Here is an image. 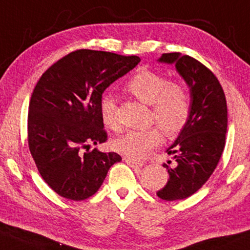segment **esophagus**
<instances>
[{"label": "esophagus", "mask_w": 250, "mask_h": 250, "mask_svg": "<svg viewBox=\"0 0 250 250\" xmlns=\"http://www.w3.org/2000/svg\"><path fill=\"white\" fill-rule=\"evenodd\" d=\"M125 162L129 165V167H133V169H141V167H143L142 163H138V162H135L130 158H125Z\"/></svg>", "instance_id": "obj_1"}]
</instances>
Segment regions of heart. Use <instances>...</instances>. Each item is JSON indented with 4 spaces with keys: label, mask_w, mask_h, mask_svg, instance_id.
I'll return each instance as SVG.
<instances>
[{
    "label": "heart",
    "mask_w": 250,
    "mask_h": 250,
    "mask_svg": "<svg viewBox=\"0 0 250 250\" xmlns=\"http://www.w3.org/2000/svg\"><path fill=\"white\" fill-rule=\"evenodd\" d=\"M127 91L144 104L151 106V117L169 137L176 136L185 127L190 116L188 92L180 83H170L162 74L149 70L137 72L125 86ZM100 116L108 129L117 130V101L112 94L102 95ZM162 142V133L152 127L146 130H131L113 142V148L133 161H142Z\"/></svg>",
    "instance_id": "obj_1"
}]
</instances>
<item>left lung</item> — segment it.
Here are the masks:
<instances>
[{
  "instance_id": "1",
  "label": "left lung",
  "mask_w": 250,
  "mask_h": 250,
  "mask_svg": "<svg viewBox=\"0 0 250 250\" xmlns=\"http://www.w3.org/2000/svg\"><path fill=\"white\" fill-rule=\"evenodd\" d=\"M158 62L174 64L190 88V116L167 149L174 163L163 164L169 180L157 192L161 199L173 201L195 193L215 170L225 148L227 104L219 80L197 59L173 52L163 53Z\"/></svg>"
}]
</instances>
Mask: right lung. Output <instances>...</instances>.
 I'll return each instance as SVG.
<instances>
[{
    "label": "right lung",
    "instance_id": "obj_1",
    "mask_svg": "<svg viewBox=\"0 0 250 250\" xmlns=\"http://www.w3.org/2000/svg\"><path fill=\"white\" fill-rule=\"evenodd\" d=\"M141 62L94 50H77L59 59L38 80L29 104V149L42 178L70 200L92 197L113 164L116 152L92 146L107 141L99 104L110 83Z\"/></svg>",
    "mask_w": 250,
    "mask_h": 250
}]
</instances>
